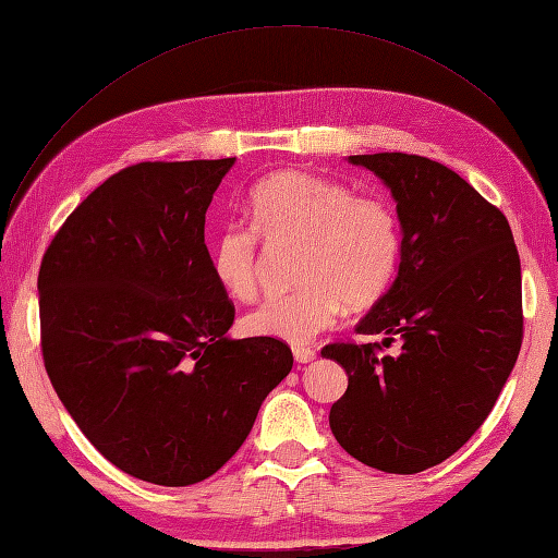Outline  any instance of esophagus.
<instances>
[{
	"instance_id": "obj_1",
	"label": "esophagus",
	"mask_w": 558,
	"mask_h": 558,
	"mask_svg": "<svg viewBox=\"0 0 558 558\" xmlns=\"http://www.w3.org/2000/svg\"><path fill=\"white\" fill-rule=\"evenodd\" d=\"M293 359L298 363H312L316 361V351L312 347H293Z\"/></svg>"
}]
</instances>
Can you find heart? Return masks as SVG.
Segmentation results:
<instances>
[{"instance_id": "1", "label": "heart", "mask_w": 558, "mask_h": 558, "mask_svg": "<svg viewBox=\"0 0 558 558\" xmlns=\"http://www.w3.org/2000/svg\"><path fill=\"white\" fill-rule=\"evenodd\" d=\"M251 226L228 223L209 251L211 272L234 300H251L260 281V238L300 246L293 295L269 298L242 318V332L260 340L307 344L332 328L342 307H367L391 283L400 253L396 211L375 195L300 170L263 179L248 195Z\"/></svg>"}]
</instances>
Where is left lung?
<instances>
[{
  "label": "left lung",
  "mask_w": 558,
  "mask_h": 558,
  "mask_svg": "<svg viewBox=\"0 0 558 558\" xmlns=\"http://www.w3.org/2000/svg\"><path fill=\"white\" fill-rule=\"evenodd\" d=\"M396 199L400 263L356 326L400 340L328 344L349 377L330 430L353 459L396 475L442 463L475 433L517 363L521 263L508 218L449 167L410 154L349 156Z\"/></svg>",
  "instance_id": "obj_1"
}]
</instances>
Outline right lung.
Segmentation results:
<instances>
[{
	"label": "right lung",
	"instance_id": "add662e5",
	"mask_svg": "<svg viewBox=\"0 0 558 558\" xmlns=\"http://www.w3.org/2000/svg\"><path fill=\"white\" fill-rule=\"evenodd\" d=\"M234 160L125 167L41 260L50 384L93 447L150 484L211 477L293 367L289 344L228 335L234 307L211 272L205 216Z\"/></svg>",
	"mask_w": 558,
	"mask_h": 558
}]
</instances>
